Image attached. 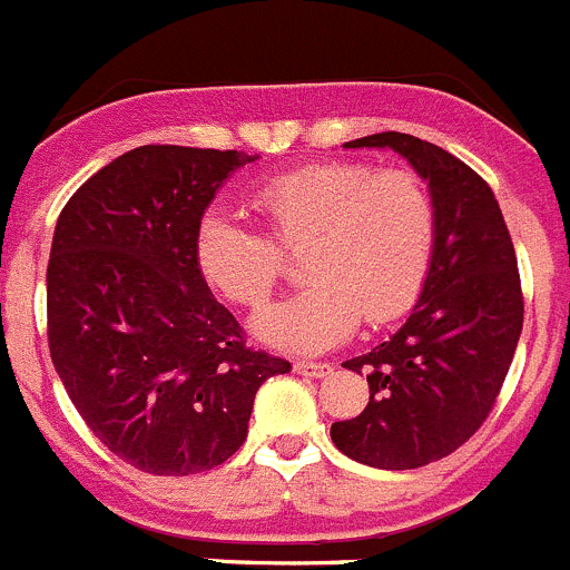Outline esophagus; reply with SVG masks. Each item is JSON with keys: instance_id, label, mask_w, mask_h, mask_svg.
<instances>
[{"instance_id": "esophagus-1", "label": "esophagus", "mask_w": 570, "mask_h": 570, "mask_svg": "<svg viewBox=\"0 0 570 570\" xmlns=\"http://www.w3.org/2000/svg\"><path fill=\"white\" fill-rule=\"evenodd\" d=\"M293 371L298 376H313V380H321V376L332 374V365L330 363H307V360H296L293 363Z\"/></svg>"}]
</instances>
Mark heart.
<instances>
[{"label":"heart","instance_id":"1","mask_svg":"<svg viewBox=\"0 0 570 570\" xmlns=\"http://www.w3.org/2000/svg\"><path fill=\"white\" fill-rule=\"evenodd\" d=\"M268 234L222 210L202 216L194 257L207 285L229 302L257 307L302 252L307 287L263 307L252 330L283 352L315 354L346 341L360 324L380 326L419 298L435 252V202L413 171L326 160L268 177L252 190Z\"/></svg>","mask_w":570,"mask_h":570}]
</instances>
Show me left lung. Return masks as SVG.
I'll return each mask as SVG.
<instances>
[{
    "instance_id": "obj_1",
    "label": "left lung",
    "mask_w": 570,
    "mask_h": 570,
    "mask_svg": "<svg viewBox=\"0 0 570 570\" xmlns=\"http://www.w3.org/2000/svg\"><path fill=\"white\" fill-rule=\"evenodd\" d=\"M343 146L402 155L430 188L438 233L407 321L343 363L365 374L371 396L357 419L335 421L330 435L371 469H421L463 446L493 410L523 326L515 249L490 185L446 149L404 132Z\"/></svg>"
}]
</instances>
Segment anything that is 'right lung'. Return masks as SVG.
I'll list each match as a JSON object with an SVG mask.
<instances>
[{"mask_svg": "<svg viewBox=\"0 0 570 570\" xmlns=\"http://www.w3.org/2000/svg\"><path fill=\"white\" fill-rule=\"evenodd\" d=\"M244 151L138 146L66 202L47 268L49 352L88 430L146 474L233 458L263 382L291 363L244 343L194 238Z\"/></svg>", "mask_w": 570, "mask_h": 570, "instance_id": "add662e5", "label": "right lung"}]
</instances>
